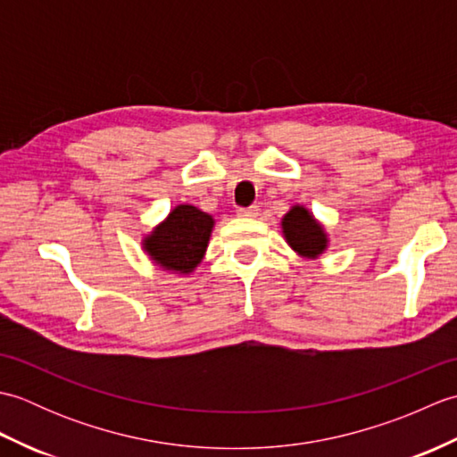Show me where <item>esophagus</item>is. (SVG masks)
I'll return each mask as SVG.
<instances>
[{"instance_id": "obj_1", "label": "esophagus", "mask_w": 457, "mask_h": 457, "mask_svg": "<svg viewBox=\"0 0 457 457\" xmlns=\"http://www.w3.org/2000/svg\"><path fill=\"white\" fill-rule=\"evenodd\" d=\"M237 213L241 218H257L259 216V206H249V208H239Z\"/></svg>"}]
</instances>
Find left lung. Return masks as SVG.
I'll use <instances>...</instances> for the list:
<instances>
[{
  "label": "left lung",
  "instance_id": "left-lung-1",
  "mask_svg": "<svg viewBox=\"0 0 457 457\" xmlns=\"http://www.w3.org/2000/svg\"><path fill=\"white\" fill-rule=\"evenodd\" d=\"M280 226H283L287 244L293 247L298 255H303L306 259H316L326 251V231L304 206L290 208L285 213L283 221H280Z\"/></svg>",
  "mask_w": 457,
  "mask_h": 457
}]
</instances>
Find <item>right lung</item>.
Here are the masks:
<instances>
[{
  "instance_id": "right-lung-1",
  "label": "right lung",
  "mask_w": 457,
  "mask_h": 457,
  "mask_svg": "<svg viewBox=\"0 0 457 457\" xmlns=\"http://www.w3.org/2000/svg\"><path fill=\"white\" fill-rule=\"evenodd\" d=\"M213 218L190 204H180L143 239V249L164 270L188 275L200 265L212 236Z\"/></svg>"
}]
</instances>
